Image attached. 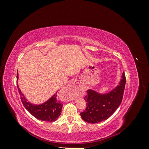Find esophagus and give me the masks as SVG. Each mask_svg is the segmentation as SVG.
Here are the masks:
<instances>
[{"label": "esophagus", "mask_w": 149, "mask_h": 149, "mask_svg": "<svg viewBox=\"0 0 149 149\" xmlns=\"http://www.w3.org/2000/svg\"><path fill=\"white\" fill-rule=\"evenodd\" d=\"M77 88L76 86L75 85V84L74 83H71L70 84H69L65 88V89H63V91L65 92H66L67 93H68V94L70 95L69 97H68V101H73L74 100V97L73 96V93L75 91V90Z\"/></svg>", "instance_id": "34e87169"}]
</instances>
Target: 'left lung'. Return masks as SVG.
Listing matches in <instances>:
<instances>
[{
	"label": "left lung",
	"instance_id": "left-lung-1",
	"mask_svg": "<svg viewBox=\"0 0 149 149\" xmlns=\"http://www.w3.org/2000/svg\"><path fill=\"white\" fill-rule=\"evenodd\" d=\"M125 85L124 73L121 76L118 85L107 93H100L88 89L84 98L87 107L80 114L82 119L88 123L95 124L107 119L120 106L123 100Z\"/></svg>",
	"mask_w": 149,
	"mask_h": 149
}]
</instances>
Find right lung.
Here are the masks:
<instances>
[{
    "instance_id": "add662e5",
    "label": "right lung",
    "mask_w": 149,
    "mask_h": 149,
    "mask_svg": "<svg viewBox=\"0 0 149 149\" xmlns=\"http://www.w3.org/2000/svg\"><path fill=\"white\" fill-rule=\"evenodd\" d=\"M17 80H19V74L17 73ZM17 88L20 96L21 101L25 109L30 113L38 120L48 122L55 121L61 114L63 104L57 100V92L48 100L40 104H34L28 101L24 94L22 93L17 83Z\"/></svg>"
}]
</instances>
